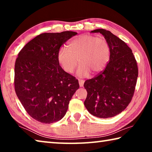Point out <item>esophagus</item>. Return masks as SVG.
<instances>
[{
	"instance_id": "34e87169",
	"label": "esophagus",
	"mask_w": 152,
	"mask_h": 152,
	"mask_svg": "<svg viewBox=\"0 0 152 152\" xmlns=\"http://www.w3.org/2000/svg\"><path fill=\"white\" fill-rule=\"evenodd\" d=\"M79 85L80 87H82L84 85V81L82 80H79Z\"/></svg>"
}]
</instances>
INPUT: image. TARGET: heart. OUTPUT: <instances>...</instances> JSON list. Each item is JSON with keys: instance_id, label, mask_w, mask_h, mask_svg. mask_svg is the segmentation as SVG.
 <instances>
[{"instance_id": "b5f03b06", "label": "heart", "mask_w": 152, "mask_h": 152, "mask_svg": "<svg viewBox=\"0 0 152 152\" xmlns=\"http://www.w3.org/2000/svg\"><path fill=\"white\" fill-rule=\"evenodd\" d=\"M68 50L61 48L58 52V61L66 73H72L80 64L77 74L80 77L90 73L98 74L104 70L110 59V47L102 37L83 34L72 40Z\"/></svg>"}]
</instances>
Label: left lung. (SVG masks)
<instances>
[{"label":"left lung","mask_w":152,"mask_h":152,"mask_svg":"<svg viewBox=\"0 0 152 152\" xmlns=\"http://www.w3.org/2000/svg\"><path fill=\"white\" fill-rule=\"evenodd\" d=\"M91 33L104 36L110 55L104 70L84 82L87 91L84 106L95 117H113L124 110L132 101L138 76L137 61L131 48L109 31L98 29Z\"/></svg>","instance_id":"left-lung-1"}]
</instances>
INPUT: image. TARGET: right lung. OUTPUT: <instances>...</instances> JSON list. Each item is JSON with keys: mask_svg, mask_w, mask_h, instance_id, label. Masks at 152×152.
<instances>
[{"mask_svg": "<svg viewBox=\"0 0 152 152\" xmlns=\"http://www.w3.org/2000/svg\"><path fill=\"white\" fill-rule=\"evenodd\" d=\"M76 32L42 33L25 45L15 65V90L31 117L43 123L61 120L73 94L79 88L78 80L66 73L58 61L61 45Z\"/></svg>", "mask_w": 152, "mask_h": 152, "instance_id": "right-lung-1", "label": "right lung"}]
</instances>
